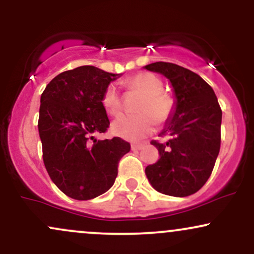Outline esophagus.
<instances>
[{"mask_svg": "<svg viewBox=\"0 0 254 254\" xmlns=\"http://www.w3.org/2000/svg\"><path fill=\"white\" fill-rule=\"evenodd\" d=\"M142 148H143V144H137V143L131 144V150H133V151H138V150H141Z\"/></svg>", "mask_w": 254, "mask_h": 254, "instance_id": "34e87169", "label": "esophagus"}]
</instances>
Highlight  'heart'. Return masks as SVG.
Returning <instances> with one entry per match:
<instances>
[{
	"instance_id": "1",
	"label": "heart",
	"mask_w": 254,
	"mask_h": 254,
	"mask_svg": "<svg viewBox=\"0 0 254 254\" xmlns=\"http://www.w3.org/2000/svg\"><path fill=\"white\" fill-rule=\"evenodd\" d=\"M131 89L143 94L137 115H122L112 123V132L129 141H137L149 135L156 123H165L172 116L174 101L162 92L161 80L151 72H138L125 81ZM101 103L110 115L116 116L122 110V98L117 84L110 83L104 90Z\"/></svg>"
}]
</instances>
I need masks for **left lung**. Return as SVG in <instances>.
<instances>
[{
	"mask_svg": "<svg viewBox=\"0 0 254 254\" xmlns=\"http://www.w3.org/2000/svg\"><path fill=\"white\" fill-rule=\"evenodd\" d=\"M170 81L174 109L160 135L166 143L153 141L160 159L147 166L145 176L157 192L174 197L196 193L210 177L221 145L222 111L215 92L196 72L173 63L143 66Z\"/></svg>",
	"mask_w": 254,
	"mask_h": 254,
	"instance_id": "8db88e82",
	"label": "left lung"
}]
</instances>
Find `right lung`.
Here are the masks:
<instances>
[{
  "label": "right lung",
  "mask_w": 254,
  "mask_h": 254,
  "mask_svg": "<svg viewBox=\"0 0 254 254\" xmlns=\"http://www.w3.org/2000/svg\"><path fill=\"white\" fill-rule=\"evenodd\" d=\"M122 74L83 65L52 78L40 97L38 130L43 160L55 185L77 200L109 191L130 143L119 137L97 139L110 125L104 90Z\"/></svg>",
  "instance_id": "right-lung-1"
}]
</instances>
